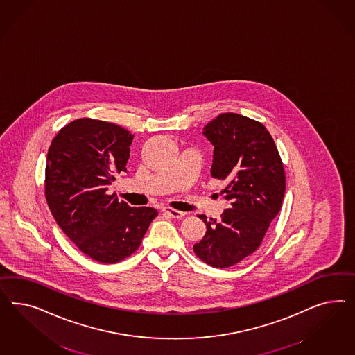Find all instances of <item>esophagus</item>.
Instances as JSON below:
<instances>
[{
    "label": "esophagus",
    "instance_id": "esophagus-1",
    "mask_svg": "<svg viewBox=\"0 0 355 355\" xmlns=\"http://www.w3.org/2000/svg\"><path fill=\"white\" fill-rule=\"evenodd\" d=\"M162 212H164V215L169 216L172 218H182L183 216H184V212L173 209V208H164Z\"/></svg>",
    "mask_w": 355,
    "mask_h": 355
}]
</instances>
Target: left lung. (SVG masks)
Here are the masks:
<instances>
[{
	"label": "left lung",
	"instance_id": "8db88e82",
	"mask_svg": "<svg viewBox=\"0 0 355 355\" xmlns=\"http://www.w3.org/2000/svg\"><path fill=\"white\" fill-rule=\"evenodd\" d=\"M203 135L214 146L211 175L225 181L230 202L220 218L200 215L207 232L193 252L208 266L227 268L260 246L285 193V173L268 130L258 121L224 113L207 123Z\"/></svg>",
	"mask_w": 355,
	"mask_h": 355
}]
</instances>
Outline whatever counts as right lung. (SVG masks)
Returning <instances> with one entry per match:
<instances>
[{"instance_id":"right-lung-1","label":"right lung","mask_w":355,"mask_h":355,"mask_svg":"<svg viewBox=\"0 0 355 355\" xmlns=\"http://www.w3.org/2000/svg\"><path fill=\"white\" fill-rule=\"evenodd\" d=\"M134 135L116 123L79 119L58 131L48 150L45 198L58 226L82 252L100 263L130 257L157 211L130 207L107 195L126 172Z\"/></svg>"}]
</instances>
